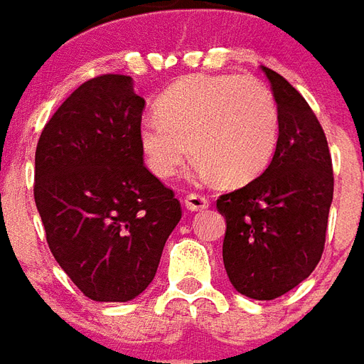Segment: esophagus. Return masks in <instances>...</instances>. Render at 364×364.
<instances>
[{
	"instance_id": "esophagus-1",
	"label": "esophagus",
	"mask_w": 364,
	"mask_h": 364,
	"mask_svg": "<svg viewBox=\"0 0 364 364\" xmlns=\"http://www.w3.org/2000/svg\"><path fill=\"white\" fill-rule=\"evenodd\" d=\"M184 205L190 211H203L209 207V199L201 196V193H190L184 198Z\"/></svg>"
}]
</instances>
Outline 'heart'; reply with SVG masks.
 Here are the masks:
<instances>
[{
    "mask_svg": "<svg viewBox=\"0 0 364 364\" xmlns=\"http://www.w3.org/2000/svg\"><path fill=\"white\" fill-rule=\"evenodd\" d=\"M155 111L141 120L138 138L159 178L178 174L190 141L201 172L226 186L250 184L272 161L280 114L272 92L253 76H186L161 95Z\"/></svg>",
    "mask_w": 364,
    "mask_h": 364,
    "instance_id": "b5f03b06",
    "label": "heart"
}]
</instances>
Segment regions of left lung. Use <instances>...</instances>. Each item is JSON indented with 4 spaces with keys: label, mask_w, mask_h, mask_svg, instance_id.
I'll list each match as a JSON object with an SVG mask.
<instances>
[{
    "label": "left lung",
    "mask_w": 364,
    "mask_h": 364,
    "mask_svg": "<svg viewBox=\"0 0 364 364\" xmlns=\"http://www.w3.org/2000/svg\"><path fill=\"white\" fill-rule=\"evenodd\" d=\"M280 130L274 157L250 184L224 193L223 261L232 286L251 299H274L301 284L326 242L334 172L321 122L299 92L267 67Z\"/></svg>",
    "instance_id": "obj_1"
}]
</instances>
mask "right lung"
<instances>
[{"instance_id": "add662e5", "label": "right lung", "mask_w": 364, "mask_h": 364, "mask_svg": "<svg viewBox=\"0 0 364 364\" xmlns=\"http://www.w3.org/2000/svg\"><path fill=\"white\" fill-rule=\"evenodd\" d=\"M146 101L124 75L76 88L46 122L34 199L55 261L94 301H130L151 284L180 201L144 165Z\"/></svg>"}]
</instances>
